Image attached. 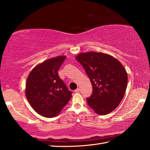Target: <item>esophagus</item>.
I'll use <instances>...</instances> for the list:
<instances>
[{"label":"esophagus","mask_w":150,"mask_h":150,"mask_svg":"<svg viewBox=\"0 0 150 150\" xmlns=\"http://www.w3.org/2000/svg\"><path fill=\"white\" fill-rule=\"evenodd\" d=\"M79 91H80V88H77V89H76V90H75V92H76V93H78V92H79Z\"/></svg>","instance_id":"34e87169"}]
</instances>
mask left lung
Instances as JSON below:
<instances>
[{"label":"left lung","instance_id":"obj_1","mask_svg":"<svg viewBox=\"0 0 150 150\" xmlns=\"http://www.w3.org/2000/svg\"><path fill=\"white\" fill-rule=\"evenodd\" d=\"M90 79L93 91L87 98L88 106L105 115L122 100L128 84V74L119 60L103 53H82L76 57Z\"/></svg>","mask_w":150,"mask_h":150}]
</instances>
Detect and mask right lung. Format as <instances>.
Wrapping results in <instances>:
<instances>
[{
    "label": "right lung",
    "instance_id": "1",
    "mask_svg": "<svg viewBox=\"0 0 150 150\" xmlns=\"http://www.w3.org/2000/svg\"><path fill=\"white\" fill-rule=\"evenodd\" d=\"M58 56L42 62L31 70L26 83V96L33 109L40 115L54 117L58 115L71 98L58 70L66 59Z\"/></svg>",
    "mask_w": 150,
    "mask_h": 150
}]
</instances>
